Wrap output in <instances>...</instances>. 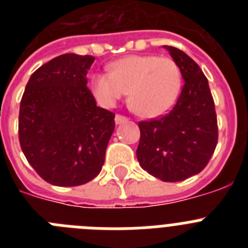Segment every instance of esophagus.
<instances>
[{
	"mask_svg": "<svg viewBox=\"0 0 248 248\" xmlns=\"http://www.w3.org/2000/svg\"><path fill=\"white\" fill-rule=\"evenodd\" d=\"M126 122H128V118L124 117V115H120V114H117V115H115V123H117L118 125L124 124V123Z\"/></svg>",
	"mask_w": 248,
	"mask_h": 248,
	"instance_id": "34e87169",
	"label": "esophagus"
}]
</instances>
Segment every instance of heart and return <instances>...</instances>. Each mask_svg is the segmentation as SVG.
<instances>
[{
	"instance_id": "obj_1",
	"label": "heart",
	"mask_w": 248,
	"mask_h": 248,
	"mask_svg": "<svg viewBox=\"0 0 248 248\" xmlns=\"http://www.w3.org/2000/svg\"><path fill=\"white\" fill-rule=\"evenodd\" d=\"M92 77L94 95L110 107L126 93L129 104L144 118L163 115L172 108L181 91V71L168 57L134 54L120 58Z\"/></svg>"
}]
</instances>
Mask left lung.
Segmentation results:
<instances>
[{
    "label": "left lung",
    "mask_w": 248,
    "mask_h": 248,
    "mask_svg": "<svg viewBox=\"0 0 248 248\" xmlns=\"http://www.w3.org/2000/svg\"><path fill=\"white\" fill-rule=\"evenodd\" d=\"M179 65L184 87L174 108L159 119L140 122V166L168 183L183 181L207 165L217 144V118L209 82L183 50L164 46Z\"/></svg>",
    "instance_id": "left-lung-1"
}]
</instances>
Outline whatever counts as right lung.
<instances>
[{"label": "right lung", "mask_w": 248, "mask_h": 248, "mask_svg": "<svg viewBox=\"0 0 248 248\" xmlns=\"http://www.w3.org/2000/svg\"><path fill=\"white\" fill-rule=\"evenodd\" d=\"M94 59L74 53L50 59L31 76L21 99V149L52 185L87 184L104 164L115 115L97 107L87 87Z\"/></svg>", "instance_id": "add662e5"}]
</instances>
